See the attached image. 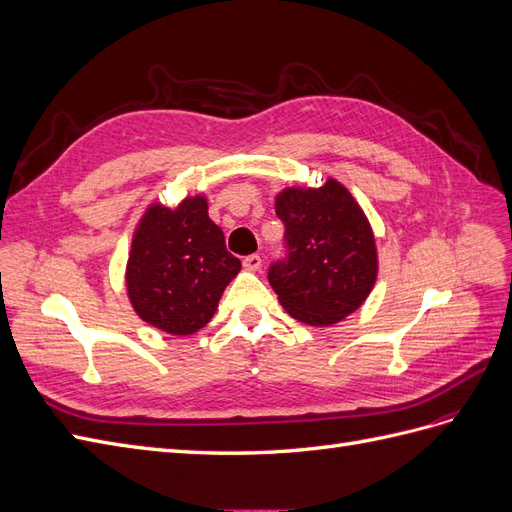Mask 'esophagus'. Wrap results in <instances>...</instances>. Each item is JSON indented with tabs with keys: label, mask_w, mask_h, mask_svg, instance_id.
Returning <instances> with one entry per match:
<instances>
[{
	"label": "esophagus",
	"mask_w": 512,
	"mask_h": 512,
	"mask_svg": "<svg viewBox=\"0 0 512 512\" xmlns=\"http://www.w3.org/2000/svg\"><path fill=\"white\" fill-rule=\"evenodd\" d=\"M243 267H245L247 271H258V269L262 267V258H260L258 254L245 256V258H243Z\"/></svg>",
	"instance_id": "1"
}]
</instances>
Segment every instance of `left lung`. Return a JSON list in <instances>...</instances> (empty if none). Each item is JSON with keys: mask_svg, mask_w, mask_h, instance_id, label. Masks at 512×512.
Wrapping results in <instances>:
<instances>
[{"mask_svg": "<svg viewBox=\"0 0 512 512\" xmlns=\"http://www.w3.org/2000/svg\"><path fill=\"white\" fill-rule=\"evenodd\" d=\"M286 256L269 267V284L286 312L329 327L359 309L376 284L378 252L363 209L342 183L286 188L275 198Z\"/></svg>", "mask_w": 512, "mask_h": 512, "instance_id": "8db88e82", "label": "left lung"}]
</instances>
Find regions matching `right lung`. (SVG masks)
<instances>
[{"label":"right lung","mask_w":512,"mask_h":512,"mask_svg":"<svg viewBox=\"0 0 512 512\" xmlns=\"http://www.w3.org/2000/svg\"><path fill=\"white\" fill-rule=\"evenodd\" d=\"M241 271L224 232L209 220L207 198L175 209L151 205L138 224L126 269L134 312L170 335H192L213 318L224 288Z\"/></svg>","instance_id":"1"}]
</instances>
